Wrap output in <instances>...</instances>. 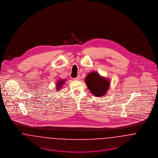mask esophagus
Instances as JSON below:
<instances>
[{
	"instance_id": "34e87169",
	"label": "esophagus",
	"mask_w": 158,
	"mask_h": 158,
	"mask_svg": "<svg viewBox=\"0 0 158 158\" xmlns=\"http://www.w3.org/2000/svg\"><path fill=\"white\" fill-rule=\"evenodd\" d=\"M79 79H80V77H79V76H77V77H76V78H74L73 79H74V80H75V81H79Z\"/></svg>"
}]
</instances>
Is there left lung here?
<instances>
[{"label":"left lung","instance_id":"1","mask_svg":"<svg viewBox=\"0 0 158 158\" xmlns=\"http://www.w3.org/2000/svg\"><path fill=\"white\" fill-rule=\"evenodd\" d=\"M85 82L90 92L97 97L106 95L110 88V81L99 74L93 72L89 73L85 78Z\"/></svg>","mask_w":158,"mask_h":158}]
</instances>
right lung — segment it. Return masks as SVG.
<instances>
[{
  "label": "right lung",
  "mask_w": 158,
  "mask_h": 158,
  "mask_svg": "<svg viewBox=\"0 0 158 158\" xmlns=\"http://www.w3.org/2000/svg\"><path fill=\"white\" fill-rule=\"evenodd\" d=\"M65 82V80H60V81H59L57 83H56V89H57V91H58V90H60V89L61 88V87L62 86V85H63V84Z\"/></svg>",
  "instance_id": "right-lung-1"
}]
</instances>
